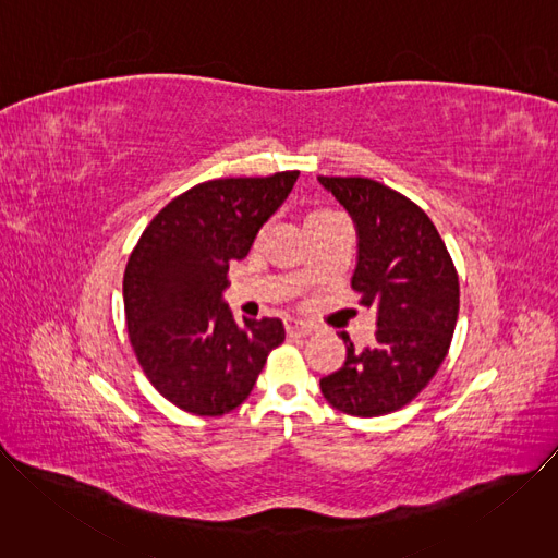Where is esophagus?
<instances>
[{
  "label": "esophagus",
  "instance_id": "esophagus-1",
  "mask_svg": "<svg viewBox=\"0 0 558 558\" xmlns=\"http://www.w3.org/2000/svg\"><path fill=\"white\" fill-rule=\"evenodd\" d=\"M284 329H287V336H308V333H313V327L304 320H298V317H284Z\"/></svg>",
  "mask_w": 558,
  "mask_h": 558
}]
</instances>
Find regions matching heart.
I'll return each instance as SVG.
<instances>
[{
    "mask_svg": "<svg viewBox=\"0 0 558 558\" xmlns=\"http://www.w3.org/2000/svg\"><path fill=\"white\" fill-rule=\"evenodd\" d=\"M333 216H338V211H333V209H329V207H317V209H313V211L306 216V222H308V227H313L315 222H323V220L333 218Z\"/></svg>",
    "mask_w": 558,
    "mask_h": 558,
    "instance_id": "obj_1",
    "label": "heart"
}]
</instances>
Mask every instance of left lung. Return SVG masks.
<instances>
[{
  "instance_id": "1",
  "label": "left lung",
  "mask_w": 558,
  "mask_h": 558,
  "mask_svg": "<svg viewBox=\"0 0 558 558\" xmlns=\"http://www.w3.org/2000/svg\"><path fill=\"white\" fill-rule=\"evenodd\" d=\"M351 214L360 304L377 311L373 344L347 333L344 366L320 379L327 402L355 417L407 407L441 366L457 325L459 278L433 220L404 194L362 177H317Z\"/></svg>"
}]
</instances>
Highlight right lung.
Masks as SVG:
<instances>
[{"label": "right lung", "instance_id": "add662e5", "mask_svg": "<svg viewBox=\"0 0 558 558\" xmlns=\"http://www.w3.org/2000/svg\"><path fill=\"white\" fill-rule=\"evenodd\" d=\"M300 172L198 183L158 211L123 276L134 355L168 402L201 417L241 407L267 355L282 344L278 317L243 325L222 302L231 260L284 203Z\"/></svg>", "mask_w": 558, "mask_h": 558}]
</instances>
